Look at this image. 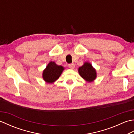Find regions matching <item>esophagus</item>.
Masks as SVG:
<instances>
[{
	"mask_svg": "<svg viewBox=\"0 0 134 134\" xmlns=\"http://www.w3.org/2000/svg\"><path fill=\"white\" fill-rule=\"evenodd\" d=\"M69 67L71 69H74V67H75V64L71 63V64H69Z\"/></svg>",
	"mask_w": 134,
	"mask_h": 134,
	"instance_id": "34e87169",
	"label": "esophagus"
}]
</instances>
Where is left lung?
I'll return each instance as SVG.
<instances>
[{"instance_id": "left-lung-1", "label": "left lung", "mask_w": 134, "mask_h": 134, "mask_svg": "<svg viewBox=\"0 0 134 134\" xmlns=\"http://www.w3.org/2000/svg\"><path fill=\"white\" fill-rule=\"evenodd\" d=\"M78 72L82 78L89 82H93L97 77L96 70L88 62H85L82 66L79 68Z\"/></svg>"}]
</instances>
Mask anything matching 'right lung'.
<instances>
[{"label": "right lung", "mask_w": 134, "mask_h": 134, "mask_svg": "<svg viewBox=\"0 0 134 134\" xmlns=\"http://www.w3.org/2000/svg\"><path fill=\"white\" fill-rule=\"evenodd\" d=\"M64 67L57 65L54 62H50L42 72V78L48 83H52L56 81L61 75Z\"/></svg>", "instance_id": "right-lung-1"}]
</instances>
